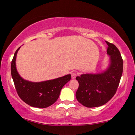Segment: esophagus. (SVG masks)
Listing matches in <instances>:
<instances>
[{
  "label": "esophagus",
  "mask_w": 135,
  "mask_h": 135,
  "mask_svg": "<svg viewBox=\"0 0 135 135\" xmlns=\"http://www.w3.org/2000/svg\"><path fill=\"white\" fill-rule=\"evenodd\" d=\"M71 76H72V79H75L77 76V74L75 72H73V73H72V74H71Z\"/></svg>",
  "instance_id": "34e87169"
}]
</instances>
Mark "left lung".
<instances>
[{"mask_svg":"<svg viewBox=\"0 0 135 135\" xmlns=\"http://www.w3.org/2000/svg\"><path fill=\"white\" fill-rule=\"evenodd\" d=\"M110 63L105 71L98 74H85L76 77L79 83L77 101L86 107L103 105L114 97L118 88L123 70V61L119 49L107 42Z\"/></svg>","mask_w":135,"mask_h":135,"instance_id":"obj_1","label":"left lung"}]
</instances>
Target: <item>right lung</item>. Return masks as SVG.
Here are the masks:
<instances>
[{"mask_svg":"<svg viewBox=\"0 0 135 135\" xmlns=\"http://www.w3.org/2000/svg\"><path fill=\"white\" fill-rule=\"evenodd\" d=\"M20 47L15 52L11 62V71L18 96L31 107L46 108L58 100L62 88L71 79V75L55 79L33 83L25 80L20 75L16 67V55Z\"/></svg>","mask_w":135,"mask_h":135,"instance_id":"right-lung-1","label":"right lung"}]
</instances>
